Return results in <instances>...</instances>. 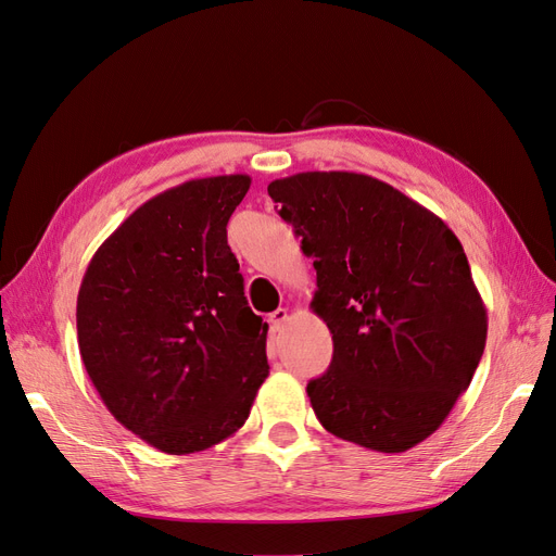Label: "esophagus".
I'll use <instances>...</instances> for the list:
<instances>
[{
    "label": "esophagus",
    "instance_id": "1",
    "mask_svg": "<svg viewBox=\"0 0 556 556\" xmlns=\"http://www.w3.org/2000/svg\"><path fill=\"white\" fill-rule=\"evenodd\" d=\"M286 320H289V309H283V306H279L277 312H273V314H270V325H273V330H275V332H279V330H281Z\"/></svg>",
    "mask_w": 556,
    "mask_h": 556
}]
</instances>
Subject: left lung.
Returning <instances> with one entry per match:
<instances>
[{
    "instance_id": "left-lung-1",
    "label": "left lung",
    "mask_w": 556,
    "mask_h": 556,
    "mask_svg": "<svg viewBox=\"0 0 556 556\" xmlns=\"http://www.w3.org/2000/svg\"><path fill=\"white\" fill-rule=\"evenodd\" d=\"M314 258L312 309L332 332L327 374L306 384L325 430L380 454L433 435L481 362L488 314L463 244L392 185L302 172L267 185Z\"/></svg>"
}]
</instances>
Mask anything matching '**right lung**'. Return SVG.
Listing matches in <instances>:
<instances>
[{"label":"right lung","instance_id":"right-lung-1","mask_svg":"<svg viewBox=\"0 0 556 556\" xmlns=\"http://www.w3.org/2000/svg\"><path fill=\"white\" fill-rule=\"evenodd\" d=\"M247 174L162 192L98 247L77 295V343L114 419L164 454L238 433L267 378V323L226 242Z\"/></svg>","mask_w":556,"mask_h":556}]
</instances>
